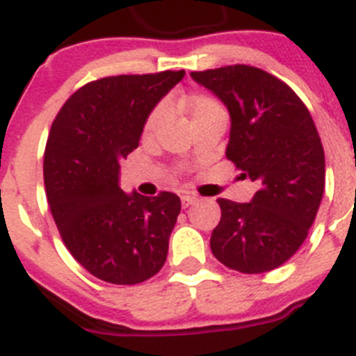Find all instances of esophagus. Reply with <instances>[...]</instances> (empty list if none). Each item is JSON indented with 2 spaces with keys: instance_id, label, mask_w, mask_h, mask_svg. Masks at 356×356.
<instances>
[{
  "instance_id": "esophagus-1",
  "label": "esophagus",
  "mask_w": 356,
  "mask_h": 356,
  "mask_svg": "<svg viewBox=\"0 0 356 356\" xmlns=\"http://www.w3.org/2000/svg\"><path fill=\"white\" fill-rule=\"evenodd\" d=\"M197 201L200 200H197L196 196H181V207H184V209H188L191 205H196Z\"/></svg>"
}]
</instances>
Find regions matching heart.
Here are the masks:
<instances>
[{
    "label": "heart",
    "mask_w": 356,
    "mask_h": 356,
    "mask_svg": "<svg viewBox=\"0 0 356 356\" xmlns=\"http://www.w3.org/2000/svg\"><path fill=\"white\" fill-rule=\"evenodd\" d=\"M165 106H169V108H171V106H180L193 122L210 118V115L213 114H222V112H225L222 105L217 102L216 97L203 92H191L180 97H169L168 102H165ZM162 108L153 110V112L147 115L146 122H144V135L153 134V131L156 130V127L160 124V121H162Z\"/></svg>",
    "instance_id": "obj_1"
}]
</instances>
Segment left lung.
I'll return each instance as SVG.
<instances>
[{
  "mask_svg": "<svg viewBox=\"0 0 356 356\" xmlns=\"http://www.w3.org/2000/svg\"><path fill=\"white\" fill-rule=\"evenodd\" d=\"M232 118L226 159L260 188L250 203L219 197L212 253L246 275L287 262L308 235L325 191V149L314 119L285 81L253 65L194 71Z\"/></svg>",
  "mask_w": 356,
  "mask_h": 356,
  "instance_id": "1",
  "label": "left lung"
}]
</instances>
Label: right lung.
<instances>
[{
	"label": "right lung",
	"mask_w": 356,
	"mask_h": 356,
	"mask_svg": "<svg viewBox=\"0 0 356 356\" xmlns=\"http://www.w3.org/2000/svg\"><path fill=\"white\" fill-rule=\"evenodd\" d=\"M185 71L89 81L69 97L44 151V185L69 253L96 278L146 282L168 259L180 197L124 194L119 162L139 146L144 122Z\"/></svg>",
	"instance_id": "1"
}]
</instances>
